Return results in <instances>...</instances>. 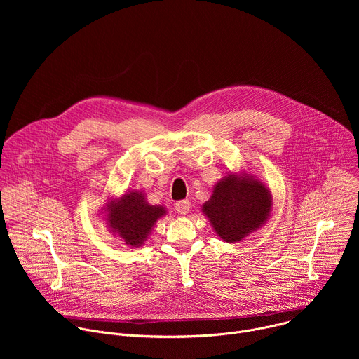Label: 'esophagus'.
Instances as JSON below:
<instances>
[{"label":"esophagus","mask_w":359,"mask_h":359,"mask_svg":"<svg viewBox=\"0 0 359 359\" xmlns=\"http://www.w3.org/2000/svg\"><path fill=\"white\" fill-rule=\"evenodd\" d=\"M175 209L179 215H187L190 210V201L189 200H179L175 204Z\"/></svg>","instance_id":"esophagus-1"}]
</instances>
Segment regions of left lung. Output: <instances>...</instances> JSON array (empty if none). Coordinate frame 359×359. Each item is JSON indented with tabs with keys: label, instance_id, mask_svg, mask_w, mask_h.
Listing matches in <instances>:
<instances>
[{
	"label": "left lung",
	"instance_id": "8db88e82",
	"mask_svg": "<svg viewBox=\"0 0 359 359\" xmlns=\"http://www.w3.org/2000/svg\"><path fill=\"white\" fill-rule=\"evenodd\" d=\"M271 209L267 187L251 177L229 176L222 180L203 212L212 222L216 233L229 243L244 238L262 226Z\"/></svg>",
	"mask_w": 359,
	"mask_h": 359
}]
</instances>
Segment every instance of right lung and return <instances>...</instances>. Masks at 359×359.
Returning <instances> with one entry per match:
<instances>
[{
  "label": "right lung",
  "mask_w": 359,
  "mask_h": 359,
  "mask_svg": "<svg viewBox=\"0 0 359 359\" xmlns=\"http://www.w3.org/2000/svg\"><path fill=\"white\" fill-rule=\"evenodd\" d=\"M165 215L162 206H150L144 200V196L139 191L123 194V197L111 203L109 206V223L111 227L133 247L142 244L153 224Z\"/></svg>",
  "instance_id": "right-lung-1"
}]
</instances>
